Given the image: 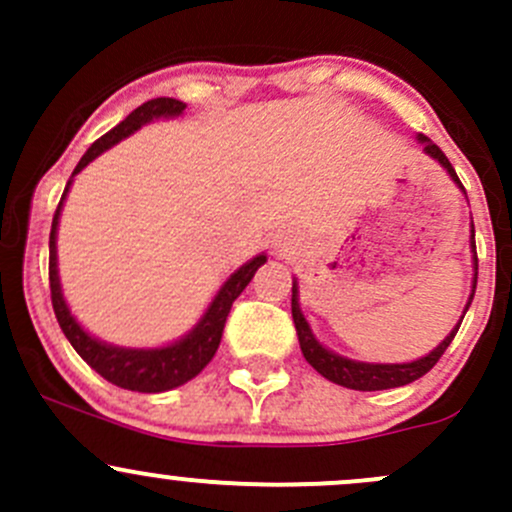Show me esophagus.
I'll return each instance as SVG.
<instances>
[{
	"label": "esophagus",
	"instance_id": "1",
	"mask_svg": "<svg viewBox=\"0 0 512 512\" xmlns=\"http://www.w3.org/2000/svg\"><path fill=\"white\" fill-rule=\"evenodd\" d=\"M272 242H275V250L280 252V255H292V252L299 247V235L287 227V230L277 232L275 240H272Z\"/></svg>",
	"mask_w": 512,
	"mask_h": 512
}]
</instances>
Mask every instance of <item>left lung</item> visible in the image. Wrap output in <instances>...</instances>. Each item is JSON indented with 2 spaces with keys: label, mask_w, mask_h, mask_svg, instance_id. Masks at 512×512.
Instances as JSON below:
<instances>
[{
  "label": "left lung",
  "mask_w": 512,
  "mask_h": 512,
  "mask_svg": "<svg viewBox=\"0 0 512 512\" xmlns=\"http://www.w3.org/2000/svg\"><path fill=\"white\" fill-rule=\"evenodd\" d=\"M418 141L423 143V151L428 153L431 158H436L438 163L443 165V168L448 170V175H451L453 180H456L458 185H461V180H458L456 170H453L451 160L446 158V153L441 151V148L436 146V143L428 141L426 136H418ZM463 190V185H461ZM471 247H473V265H476L478 270V255H476V230H471ZM476 282H478V272L476 277H473V292H471V299H468L466 304V312L468 307H471L473 302V294H476ZM463 312V314H466ZM292 319H294V327H297V337H299V347H302V354L304 359L309 361V364L314 366V369L319 371V374L324 376V379L334 381V384L339 386H347V389H356V391H381V389H396V386H406L411 384V381L421 379L423 374H428V371L436 366V361L441 359L443 352L448 349V344L453 342V337H456L458 327H461V322L456 324V329H453L451 334H448L446 339H443L441 344H438L436 349H433L428 356H421V359L411 361V364H364V361H352V359H344V356L329 352V349H324L322 344L314 339L312 329H309L307 319H304V314L299 312V302H297V285H292Z\"/></svg>",
  "instance_id": "8db88e82"
}]
</instances>
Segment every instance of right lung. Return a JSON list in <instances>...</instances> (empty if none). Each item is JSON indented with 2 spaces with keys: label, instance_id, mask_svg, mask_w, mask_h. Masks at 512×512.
Listing matches in <instances>:
<instances>
[{
  "label": "right lung",
  "instance_id": "obj_1",
  "mask_svg": "<svg viewBox=\"0 0 512 512\" xmlns=\"http://www.w3.org/2000/svg\"><path fill=\"white\" fill-rule=\"evenodd\" d=\"M185 111V103L178 98H153L146 101L143 106H138L136 111L128 113L116 128L106 133V136L98 138L96 143H91L89 151L84 153V158L79 160V165L74 168V175L81 168L91 163L96 156H101L106 148H111L113 143H118L121 138L131 136L133 131L143 126V123L153 121L160 116H180ZM71 180L66 183L64 195L59 200V208H56L54 220H51V235H49V287H51V304H54L56 322H59L61 332L66 334V339L71 342V347L79 352L81 359L98 371L106 381L121 386L128 391H141V394H158V391L175 389V386L185 384L193 376H198L200 371L208 366V361L213 359L215 352L220 347V337H223L225 319L230 314L232 302L240 297V292L250 285V280L255 277L257 267L265 265L267 257L260 255L255 260H250L247 265H242L230 280L225 282L223 289L218 292V297L213 299V304L208 307V312L203 314V319L198 322V327L188 334L180 342L170 344L163 349H121L111 347V344H103L98 339L89 337L84 329L79 327L74 317H71L69 307L64 302V294H61L59 285V270H56V225H59L61 205H64L66 193H69Z\"/></svg>",
  "mask_w": 512,
  "mask_h": 512
}]
</instances>
